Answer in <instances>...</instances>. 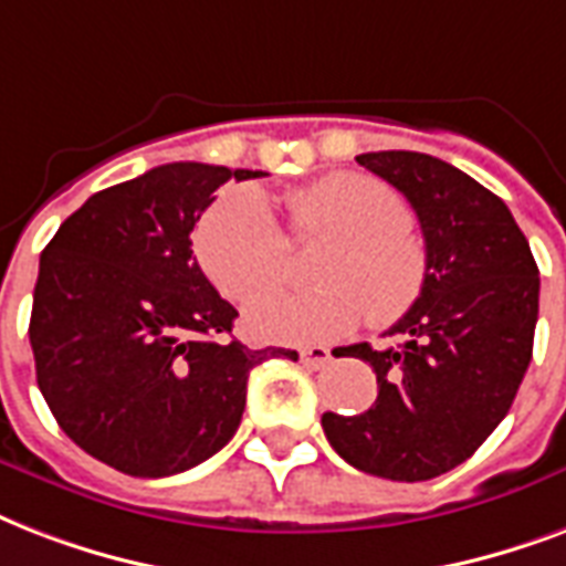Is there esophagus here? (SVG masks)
Here are the masks:
<instances>
[{
  "label": "esophagus",
  "instance_id": "1",
  "mask_svg": "<svg viewBox=\"0 0 566 566\" xmlns=\"http://www.w3.org/2000/svg\"><path fill=\"white\" fill-rule=\"evenodd\" d=\"M331 360V352L324 345H306V348H301V363L310 366V369H324Z\"/></svg>",
  "mask_w": 566,
  "mask_h": 566
}]
</instances>
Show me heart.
I'll list each match as a JSON object with an SVG mask.
<instances>
[{
    "instance_id": "1",
    "label": "heart",
    "mask_w": 566,
    "mask_h": 566,
    "mask_svg": "<svg viewBox=\"0 0 566 566\" xmlns=\"http://www.w3.org/2000/svg\"><path fill=\"white\" fill-rule=\"evenodd\" d=\"M295 242H331L306 292H274L248 310V327L274 343H333L369 315L389 327L428 283V251L410 233V206L369 174H331L283 197ZM197 260L223 297L248 304L286 277L289 239L251 186L223 191L197 223Z\"/></svg>"
}]
</instances>
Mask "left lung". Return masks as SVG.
I'll return each mask as SVG.
<instances>
[{
  "label": "left lung",
  "instance_id": "left-lung-1",
  "mask_svg": "<svg viewBox=\"0 0 566 566\" xmlns=\"http://www.w3.org/2000/svg\"><path fill=\"white\" fill-rule=\"evenodd\" d=\"M413 206L428 251L422 295L384 336L348 345L378 375L360 416L324 413L339 458L389 481H428L475 454L514 405L532 363L541 277L514 214L493 191L424 153L357 156Z\"/></svg>",
  "mask_w": 566,
  "mask_h": 566
}]
</instances>
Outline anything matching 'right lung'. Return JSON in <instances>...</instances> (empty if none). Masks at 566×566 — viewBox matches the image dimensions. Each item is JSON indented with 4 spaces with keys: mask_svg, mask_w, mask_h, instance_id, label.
<instances>
[{
    "mask_svg": "<svg viewBox=\"0 0 566 566\" xmlns=\"http://www.w3.org/2000/svg\"><path fill=\"white\" fill-rule=\"evenodd\" d=\"M230 170L170 161L96 191L41 253L29 339L55 422L78 449L135 479L186 472L233 440L248 375L271 357L233 331L191 230Z\"/></svg>",
    "mask_w": 566,
    "mask_h": 566,
    "instance_id": "1",
    "label": "right lung"
}]
</instances>
